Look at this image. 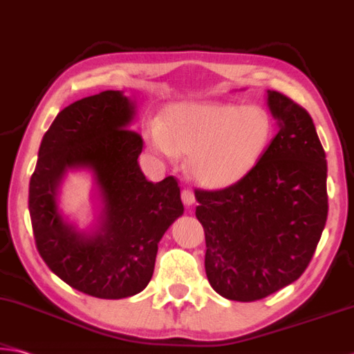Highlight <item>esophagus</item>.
Masks as SVG:
<instances>
[{
	"mask_svg": "<svg viewBox=\"0 0 354 354\" xmlns=\"http://www.w3.org/2000/svg\"><path fill=\"white\" fill-rule=\"evenodd\" d=\"M181 200H183V203L186 205V206H192L195 203V195H194L192 190L184 189L183 192H181Z\"/></svg>",
	"mask_w": 354,
	"mask_h": 354,
	"instance_id": "34e87169",
	"label": "esophagus"
}]
</instances>
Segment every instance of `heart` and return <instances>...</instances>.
I'll return each mask as SVG.
<instances>
[{
  "label": "heart",
  "instance_id": "heart-1",
  "mask_svg": "<svg viewBox=\"0 0 354 354\" xmlns=\"http://www.w3.org/2000/svg\"><path fill=\"white\" fill-rule=\"evenodd\" d=\"M272 138V120L257 105L223 102L176 104L151 129L154 154L189 156V171L198 184L223 189L254 170Z\"/></svg>",
  "mask_w": 354,
  "mask_h": 354
}]
</instances>
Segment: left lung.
<instances>
[{"label":"left lung","instance_id":"8db88e82","mask_svg":"<svg viewBox=\"0 0 354 354\" xmlns=\"http://www.w3.org/2000/svg\"><path fill=\"white\" fill-rule=\"evenodd\" d=\"M279 132L248 176L197 190L211 287L241 302L263 299L301 277L326 225V154L310 115L266 91Z\"/></svg>","mask_w":354,"mask_h":354}]
</instances>
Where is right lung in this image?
<instances>
[{"instance_id":"1","label":"right lung","mask_w":354,"mask_h":354,"mask_svg":"<svg viewBox=\"0 0 354 354\" xmlns=\"http://www.w3.org/2000/svg\"><path fill=\"white\" fill-rule=\"evenodd\" d=\"M136 102L122 91L83 97L56 115L30 181L32 233L42 260L82 293L121 299L147 288L157 244L183 216L178 181L151 183L138 165L143 138L131 131ZM69 169H88L101 200L98 225L80 232L59 207Z\"/></svg>"}]
</instances>
